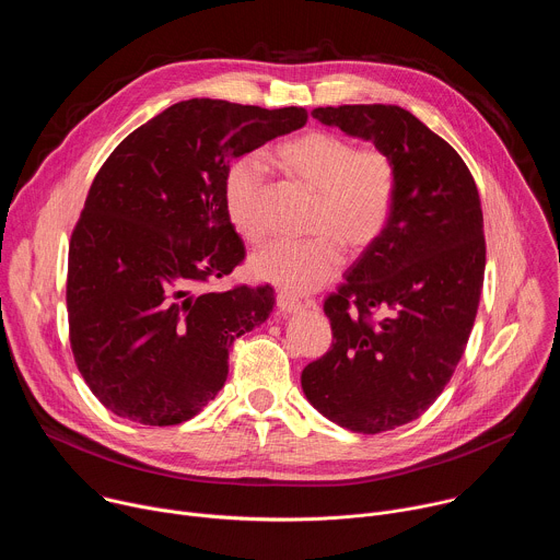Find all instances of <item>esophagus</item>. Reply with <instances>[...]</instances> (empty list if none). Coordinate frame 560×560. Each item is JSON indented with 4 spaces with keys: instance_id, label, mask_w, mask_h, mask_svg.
Wrapping results in <instances>:
<instances>
[{
    "instance_id": "34e87169",
    "label": "esophagus",
    "mask_w": 560,
    "mask_h": 560,
    "mask_svg": "<svg viewBox=\"0 0 560 560\" xmlns=\"http://www.w3.org/2000/svg\"><path fill=\"white\" fill-rule=\"evenodd\" d=\"M277 310H279V314H296V312H303L305 305L299 299L290 296V294H279L277 296Z\"/></svg>"
}]
</instances>
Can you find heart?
Masks as SVG:
<instances>
[{
  "label": "heart",
  "instance_id": "b5f03b06",
  "mask_svg": "<svg viewBox=\"0 0 560 560\" xmlns=\"http://www.w3.org/2000/svg\"><path fill=\"white\" fill-rule=\"evenodd\" d=\"M275 159L292 182L314 195L307 217L312 236L270 244L250 259L248 272L285 294H310L337 277L343 248L361 253L381 236L394 206L396 166L385 150L354 148L330 130H310L281 143ZM264 184L259 159H238L225 173V212L248 244H261L266 236L259 217Z\"/></svg>",
  "mask_w": 560,
  "mask_h": 560
}]
</instances>
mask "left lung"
<instances>
[{
    "label": "left lung",
    "mask_w": 560,
    "mask_h": 560,
    "mask_svg": "<svg viewBox=\"0 0 560 560\" xmlns=\"http://www.w3.org/2000/svg\"><path fill=\"white\" fill-rule=\"evenodd\" d=\"M312 117L372 141L396 166L385 230L326 299L335 343L301 372L326 419L378 434L419 419L465 352L486 275L481 199L458 152L401 106H328Z\"/></svg>",
    "instance_id": "1"
}]
</instances>
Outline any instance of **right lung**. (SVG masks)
Here are the masks:
<instances>
[{"label":"right lung","instance_id":"right-lung-1","mask_svg":"<svg viewBox=\"0 0 560 560\" xmlns=\"http://www.w3.org/2000/svg\"><path fill=\"white\" fill-rule=\"evenodd\" d=\"M305 108L188 100L132 130L100 168L68 248L74 363L113 415L177 425L228 376L234 339L264 324L272 288L195 292L246 257L228 219L230 162L305 126Z\"/></svg>","mask_w":560,"mask_h":560}]
</instances>
